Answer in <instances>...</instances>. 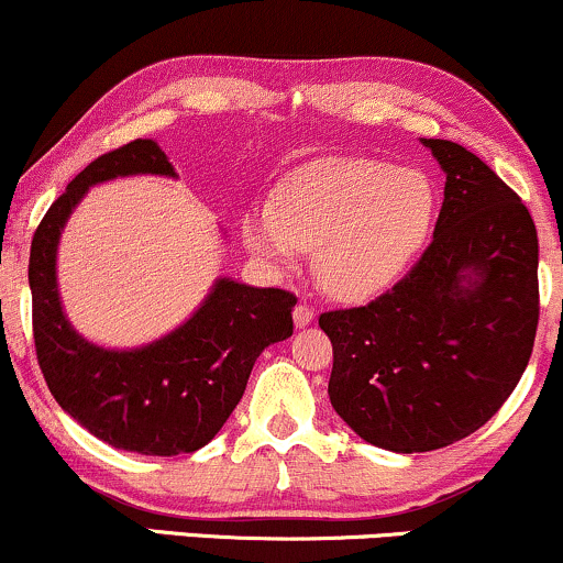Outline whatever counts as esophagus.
Segmentation results:
<instances>
[{
  "label": "esophagus",
  "mask_w": 563,
  "mask_h": 563,
  "mask_svg": "<svg viewBox=\"0 0 563 563\" xmlns=\"http://www.w3.org/2000/svg\"><path fill=\"white\" fill-rule=\"evenodd\" d=\"M314 320V307L312 303H299V307L294 309V322H296V328H303V325H309V322Z\"/></svg>",
  "instance_id": "obj_1"
}]
</instances>
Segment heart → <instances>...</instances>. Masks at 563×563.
Instances as JSON below:
<instances>
[{
    "instance_id": "heart-1",
    "label": "heart",
    "mask_w": 563,
    "mask_h": 563,
    "mask_svg": "<svg viewBox=\"0 0 563 563\" xmlns=\"http://www.w3.org/2000/svg\"><path fill=\"white\" fill-rule=\"evenodd\" d=\"M437 190L418 169L373 158H322L280 183L273 203L251 206V251L294 262L318 249L314 269L328 294L365 301L391 288L429 241Z\"/></svg>"
}]
</instances>
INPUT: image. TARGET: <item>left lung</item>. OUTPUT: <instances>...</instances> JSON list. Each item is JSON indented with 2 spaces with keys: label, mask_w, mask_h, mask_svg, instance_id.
Returning <instances> with one entry per match:
<instances>
[{
  "label": "left lung",
  "mask_w": 563,
  "mask_h": 563,
  "mask_svg": "<svg viewBox=\"0 0 563 563\" xmlns=\"http://www.w3.org/2000/svg\"><path fill=\"white\" fill-rule=\"evenodd\" d=\"M423 145L448 174L434 241L376 301L320 314L333 410L391 452L448 448L482 429L519 384L540 320L529 209L463 145Z\"/></svg>",
  "instance_id": "obj_1"
}]
</instances>
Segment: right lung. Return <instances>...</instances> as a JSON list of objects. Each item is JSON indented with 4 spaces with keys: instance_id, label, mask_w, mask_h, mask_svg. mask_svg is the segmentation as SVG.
Wrapping results in <instances>:
<instances>
[{
    "instance_id": "add662e5",
    "label": "right lung",
    "mask_w": 563,
    "mask_h": 563,
    "mask_svg": "<svg viewBox=\"0 0 563 563\" xmlns=\"http://www.w3.org/2000/svg\"><path fill=\"white\" fill-rule=\"evenodd\" d=\"M129 174L174 177V169L156 142L134 140L76 174L38 222L29 260L36 360L57 405L89 434L111 448L169 457L217 437L256 357L294 333L296 296L222 277L203 307L156 344L115 352L84 341L57 296V241L89 187Z\"/></svg>"
}]
</instances>
